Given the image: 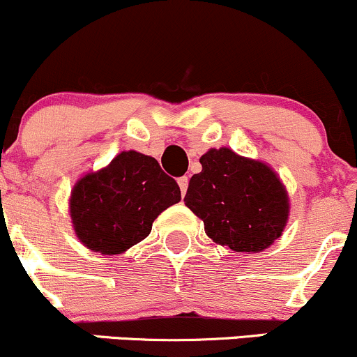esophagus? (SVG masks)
<instances>
[{"mask_svg":"<svg viewBox=\"0 0 357 357\" xmlns=\"http://www.w3.org/2000/svg\"><path fill=\"white\" fill-rule=\"evenodd\" d=\"M178 187H180V192H182V195H185L187 187H189V178H187V177H180L178 178Z\"/></svg>","mask_w":357,"mask_h":357,"instance_id":"1","label":"esophagus"}]
</instances>
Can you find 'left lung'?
I'll list each match as a JSON object with an SVG mask.
<instances>
[{
    "mask_svg": "<svg viewBox=\"0 0 357 357\" xmlns=\"http://www.w3.org/2000/svg\"><path fill=\"white\" fill-rule=\"evenodd\" d=\"M192 175L185 206L204 221L206 235L235 252H260L281 236L289 202L267 165L231 149H209Z\"/></svg>",
    "mask_w": 357,
    "mask_h": 357,
    "instance_id": "left-lung-1",
    "label": "left lung"
}]
</instances>
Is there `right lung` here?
Here are the masks:
<instances>
[{
    "label": "right lung",
    "mask_w": 357,
    "mask_h": 357,
    "mask_svg": "<svg viewBox=\"0 0 357 357\" xmlns=\"http://www.w3.org/2000/svg\"><path fill=\"white\" fill-rule=\"evenodd\" d=\"M180 201V187L155 158L124 151L71 194L75 231L90 250L114 255L139 243L160 213Z\"/></svg>",
    "instance_id": "add662e5"
}]
</instances>
